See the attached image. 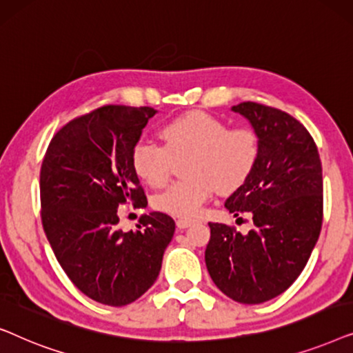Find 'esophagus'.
Masks as SVG:
<instances>
[{"label":"esophagus","instance_id":"34e87169","mask_svg":"<svg viewBox=\"0 0 353 353\" xmlns=\"http://www.w3.org/2000/svg\"><path fill=\"white\" fill-rule=\"evenodd\" d=\"M191 225H192L191 220H185V219H178L176 220L178 230H185V228H188V226H191Z\"/></svg>","mask_w":353,"mask_h":353}]
</instances>
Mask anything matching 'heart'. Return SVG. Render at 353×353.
Masks as SVG:
<instances>
[{
    "label": "heart",
    "mask_w": 353,
    "mask_h": 353,
    "mask_svg": "<svg viewBox=\"0 0 353 353\" xmlns=\"http://www.w3.org/2000/svg\"><path fill=\"white\" fill-rule=\"evenodd\" d=\"M159 134L163 146L139 141L133 146L130 161L143 181L162 188L172 178V159L191 154L185 167L188 178L154 197L157 210L176 219H196L216 186L223 192L243 188L262 156V139L254 128H228L223 120L202 110L167 120Z\"/></svg>",
    "instance_id": "1"
}]
</instances>
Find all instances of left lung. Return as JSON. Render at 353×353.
Here are the masks:
<instances>
[{
  "label": "left lung",
  "mask_w": 353,
  "mask_h": 353,
  "mask_svg": "<svg viewBox=\"0 0 353 353\" xmlns=\"http://www.w3.org/2000/svg\"><path fill=\"white\" fill-rule=\"evenodd\" d=\"M262 139L259 165L225 207L252 215V230L209 223L205 265L215 286L239 303H262L296 281L323 225V172L308 130L284 110L245 101L233 108Z\"/></svg>",
  "instance_id": "1"
}]
</instances>
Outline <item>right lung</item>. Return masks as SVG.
I'll list each match as a JSON object with an SVG mask.
<instances>
[{"instance_id": "obj_1", "label": "right lung", "mask_w": 353, "mask_h": 353, "mask_svg": "<svg viewBox=\"0 0 353 353\" xmlns=\"http://www.w3.org/2000/svg\"><path fill=\"white\" fill-rule=\"evenodd\" d=\"M152 108L108 104L67 122L46 149L40 170L41 223L57 262L80 292L123 307L152 286L175 221L162 212L119 230L122 205L148 199L130 161Z\"/></svg>"}]
</instances>
